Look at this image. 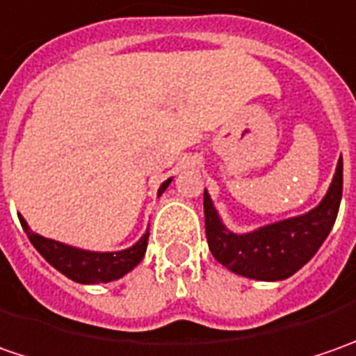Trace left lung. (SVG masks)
<instances>
[{"label":"left lung","mask_w":356,"mask_h":356,"mask_svg":"<svg viewBox=\"0 0 356 356\" xmlns=\"http://www.w3.org/2000/svg\"><path fill=\"white\" fill-rule=\"evenodd\" d=\"M343 196V158L337 162L335 176L325 198L309 212L248 234L227 229L204 190L206 238L212 255L229 271L257 281H281L291 277L327 239L333 229Z\"/></svg>","instance_id":"obj_1"}]
</instances>
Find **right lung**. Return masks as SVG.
I'll list each match as a JSON object with an SVG mask.
<instances>
[{
  "label": "right lung",
  "mask_w": 356,
  "mask_h": 356,
  "mask_svg": "<svg viewBox=\"0 0 356 356\" xmlns=\"http://www.w3.org/2000/svg\"><path fill=\"white\" fill-rule=\"evenodd\" d=\"M172 178L158 188V196H162V192L170 186ZM19 222L23 232L27 234L29 241L33 243V248L47 259L51 266L57 271H61L63 275H67L69 280L76 283H108V281L120 280L122 275H127L134 267L143 261L146 245H148V232L143 234V238L138 239L134 245H130L127 250L120 252H89V250H81L73 248L55 239L43 238L39 234H35L31 227L27 226V222L23 220L19 213Z\"/></svg>",
  "instance_id": "add662e5"
}]
</instances>
